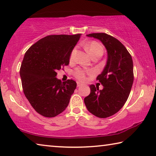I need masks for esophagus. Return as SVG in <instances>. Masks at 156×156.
Here are the masks:
<instances>
[{
  "label": "esophagus",
  "mask_w": 156,
  "mask_h": 156,
  "mask_svg": "<svg viewBox=\"0 0 156 156\" xmlns=\"http://www.w3.org/2000/svg\"><path fill=\"white\" fill-rule=\"evenodd\" d=\"M76 83H77V87H80V86L82 85V83H81L80 82H79V81H78V82H76Z\"/></svg>",
  "instance_id": "obj_1"
}]
</instances>
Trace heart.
I'll use <instances>...</instances> for the list:
<instances>
[{
    "instance_id": "heart-1",
    "label": "heart",
    "mask_w": 156,
    "mask_h": 156,
    "mask_svg": "<svg viewBox=\"0 0 156 156\" xmlns=\"http://www.w3.org/2000/svg\"><path fill=\"white\" fill-rule=\"evenodd\" d=\"M86 50L87 52L90 54L92 57L96 55H102L104 53V48L100 43L95 41H89L88 43H85L84 45ZM76 52V48H74L70 53V60L73 61L75 57ZM93 71L90 70H84V69L77 68H76L73 72V75L75 77L80 81H85L86 80V76L88 74L91 73Z\"/></svg>"
}]
</instances>
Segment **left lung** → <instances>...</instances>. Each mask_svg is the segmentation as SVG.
Returning <instances> with one entry per match:
<instances>
[{"mask_svg": "<svg viewBox=\"0 0 156 156\" xmlns=\"http://www.w3.org/2000/svg\"><path fill=\"white\" fill-rule=\"evenodd\" d=\"M87 36L101 41L108 58L103 72L97 77L103 89L90 85V93L84 98V103L90 113L106 118L117 113L126 103L133 83V63L126 48L115 37L105 33Z\"/></svg>", "mask_w": 156, "mask_h": 156, "instance_id": "left-lung-1", "label": "left lung"}]
</instances>
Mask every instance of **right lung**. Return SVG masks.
Instances as JSON below:
<instances>
[{
  "mask_svg": "<svg viewBox=\"0 0 156 156\" xmlns=\"http://www.w3.org/2000/svg\"><path fill=\"white\" fill-rule=\"evenodd\" d=\"M81 34L49 35L38 41L25 52L20 68L22 87L36 111L46 117L62 113L76 87L74 80L62 82L57 70L68 66L70 53Z\"/></svg>",
  "mask_w": 156,
  "mask_h": 156,
  "instance_id": "right-lung-1",
  "label": "right lung"
}]
</instances>
